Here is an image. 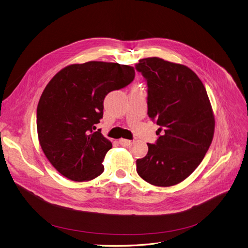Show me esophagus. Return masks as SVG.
<instances>
[{"mask_svg":"<svg viewBox=\"0 0 248 248\" xmlns=\"http://www.w3.org/2000/svg\"><path fill=\"white\" fill-rule=\"evenodd\" d=\"M119 144L122 145V146H129V145L131 144V141L130 140H127V139H120L119 140Z\"/></svg>","mask_w":248,"mask_h":248,"instance_id":"esophagus-1","label":"esophagus"}]
</instances>
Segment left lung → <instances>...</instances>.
I'll return each mask as SVG.
<instances>
[{
	"label": "left lung",
	"mask_w": 248,
	"mask_h": 248,
	"mask_svg": "<svg viewBox=\"0 0 248 248\" xmlns=\"http://www.w3.org/2000/svg\"><path fill=\"white\" fill-rule=\"evenodd\" d=\"M147 81L148 115L159 138L137 159L136 171L146 182L169 187L185 180L204 158L215 120L204 85L185 65L152 57L136 65ZM162 135L160 136L159 133Z\"/></svg>",
	"instance_id": "1"
}]
</instances>
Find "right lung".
Masks as SVG:
<instances>
[{
	"label": "right lung",
	"instance_id": "right-lung-1",
	"mask_svg": "<svg viewBox=\"0 0 248 248\" xmlns=\"http://www.w3.org/2000/svg\"><path fill=\"white\" fill-rule=\"evenodd\" d=\"M129 65L90 61L60 70L44 89L37 108L41 148L53 167L73 181H89L104 171L112 143L94 131L103 117L105 96L133 81Z\"/></svg>",
	"mask_w": 248,
	"mask_h": 248
}]
</instances>
